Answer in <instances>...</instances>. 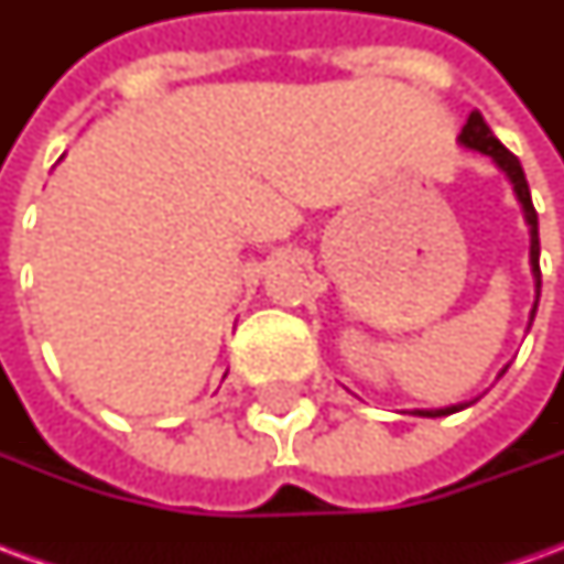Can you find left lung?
<instances>
[{"mask_svg":"<svg viewBox=\"0 0 564 564\" xmlns=\"http://www.w3.org/2000/svg\"><path fill=\"white\" fill-rule=\"evenodd\" d=\"M459 141L465 144V148L480 150V153H486V156H492L498 169L508 174L510 184H513V189H517V198H520L522 210H525V223H529V229H532V271H534V281H538V293H541V265H538V253H541V245H538V210H534L532 205V193H529V184H525V174H522L520 160H517V156H513V153H510V150L496 139V135H492V129L486 127V120L480 111H471L468 123L462 127ZM534 307H538V302H534ZM532 317H534V311H532ZM462 408H468V404H453V408H441V411H416V414L447 416L462 411Z\"/></svg>","mask_w":564,"mask_h":564,"instance_id":"1","label":"left lung"}]
</instances>
